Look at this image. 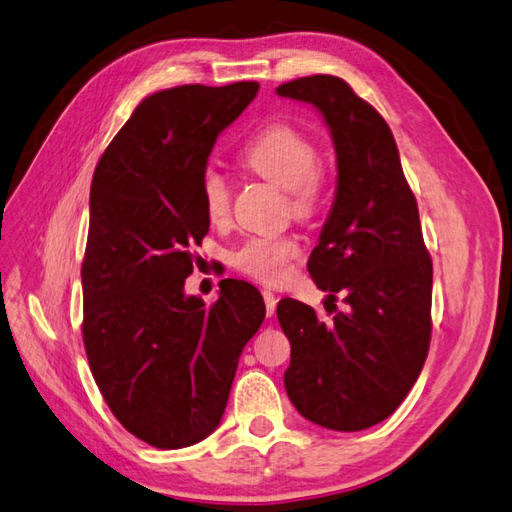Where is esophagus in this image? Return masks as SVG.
<instances>
[{
  "label": "esophagus",
  "mask_w": 512,
  "mask_h": 512,
  "mask_svg": "<svg viewBox=\"0 0 512 512\" xmlns=\"http://www.w3.org/2000/svg\"><path fill=\"white\" fill-rule=\"evenodd\" d=\"M262 299H265V307H267V316L271 318L275 314V305H277V297L271 290H262Z\"/></svg>",
  "instance_id": "obj_1"
}]
</instances>
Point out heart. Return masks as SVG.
<instances>
[{"instance_id": "1", "label": "heart", "mask_w": 512, "mask_h": 512, "mask_svg": "<svg viewBox=\"0 0 512 512\" xmlns=\"http://www.w3.org/2000/svg\"><path fill=\"white\" fill-rule=\"evenodd\" d=\"M239 162L254 175L286 190L288 213L294 220L307 222L320 211V151L312 138L297 128L288 123H269L241 147ZM200 196L207 218L213 224H222L230 213V183L220 170H205L200 177ZM299 256V237L286 232L250 237L232 254V265L262 284H282Z\"/></svg>"}]
</instances>
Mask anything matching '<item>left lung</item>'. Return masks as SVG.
Segmentation results:
<instances>
[{
  "label": "left lung",
  "instance_id": "left-lung-1",
  "mask_svg": "<svg viewBox=\"0 0 512 512\" xmlns=\"http://www.w3.org/2000/svg\"><path fill=\"white\" fill-rule=\"evenodd\" d=\"M277 94L314 104L331 128L337 190L307 271L346 312L282 299L290 342L286 393L301 416L335 431H361L391 416L425 365L431 339L433 265L414 192L389 123L352 87L312 74Z\"/></svg>",
  "mask_w": 512,
  "mask_h": 512
}]
</instances>
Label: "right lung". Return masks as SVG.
Wrapping results in <instances>:
<instances>
[{"mask_svg":"<svg viewBox=\"0 0 512 512\" xmlns=\"http://www.w3.org/2000/svg\"><path fill=\"white\" fill-rule=\"evenodd\" d=\"M256 94V81L156 91L91 179L87 361L117 421L156 448L196 444L220 425L241 350L265 320V301L243 280H222L209 307L183 294L209 232L200 177L215 138Z\"/></svg>","mask_w":512,"mask_h":512,"instance_id":"right-lung-1","label":"right lung"}]
</instances>
